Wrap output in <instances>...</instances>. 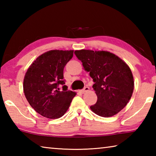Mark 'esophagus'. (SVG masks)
I'll return each mask as SVG.
<instances>
[{"label":"esophagus","mask_w":156,"mask_h":156,"mask_svg":"<svg viewBox=\"0 0 156 156\" xmlns=\"http://www.w3.org/2000/svg\"><path fill=\"white\" fill-rule=\"evenodd\" d=\"M89 88L88 87H84L81 90V92L82 93H84V92L89 91Z\"/></svg>","instance_id":"esophagus-1"}]
</instances>
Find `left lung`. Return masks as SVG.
I'll return each mask as SVG.
<instances>
[{"mask_svg":"<svg viewBox=\"0 0 156 156\" xmlns=\"http://www.w3.org/2000/svg\"><path fill=\"white\" fill-rule=\"evenodd\" d=\"M74 54L94 82L98 100L90 107L92 112L105 118L117 114L128 103L133 91L130 68L109 51L82 49Z\"/></svg>","mask_w":156,"mask_h":156,"instance_id":"8db88e82","label":"left lung"}]
</instances>
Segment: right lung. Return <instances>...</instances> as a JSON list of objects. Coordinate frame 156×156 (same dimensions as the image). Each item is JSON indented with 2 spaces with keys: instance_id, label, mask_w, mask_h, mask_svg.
Instances as JSON below:
<instances>
[{
  "instance_id": "add662e5",
  "label": "right lung",
  "mask_w": 156,
  "mask_h": 156,
  "mask_svg": "<svg viewBox=\"0 0 156 156\" xmlns=\"http://www.w3.org/2000/svg\"><path fill=\"white\" fill-rule=\"evenodd\" d=\"M73 51L51 50L37 58L25 73V96L31 107L44 117L56 119L65 114L76 93L65 85L63 70ZM63 86L60 91L59 86Z\"/></svg>"
}]
</instances>
